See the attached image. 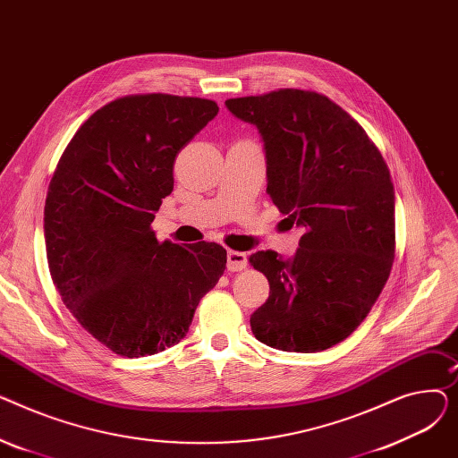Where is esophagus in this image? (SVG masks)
Returning <instances> with one entry per match:
<instances>
[{
  "label": "esophagus",
  "mask_w": 458,
  "mask_h": 458,
  "mask_svg": "<svg viewBox=\"0 0 458 458\" xmlns=\"http://www.w3.org/2000/svg\"><path fill=\"white\" fill-rule=\"evenodd\" d=\"M226 267L228 271H242L247 267V254L239 250L226 252Z\"/></svg>",
  "instance_id": "34e87169"
}]
</instances>
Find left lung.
<instances>
[{
  "instance_id": "obj_1",
  "label": "left lung",
  "mask_w": 458,
  "mask_h": 458,
  "mask_svg": "<svg viewBox=\"0 0 458 458\" xmlns=\"http://www.w3.org/2000/svg\"><path fill=\"white\" fill-rule=\"evenodd\" d=\"M266 142L267 192L304 233L280 259L249 261L269 280L250 327L269 347L325 351L360 327L395 258V195L388 165L364 128L325 94L278 89L226 100Z\"/></svg>"
}]
</instances>
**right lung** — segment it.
<instances>
[{"label":"right lung","instance_id":"add662e5","mask_svg":"<svg viewBox=\"0 0 458 458\" xmlns=\"http://www.w3.org/2000/svg\"><path fill=\"white\" fill-rule=\"evenodd\" d=\"M216 113L195 96L128 94L92 113L55 166L44 206L47 267L70 314L120 356L178 344L226 269L221 245L180 247L152 230L180 150Z\"/></svg>","mask_w":458,"mask_h":458}]
</instances>
